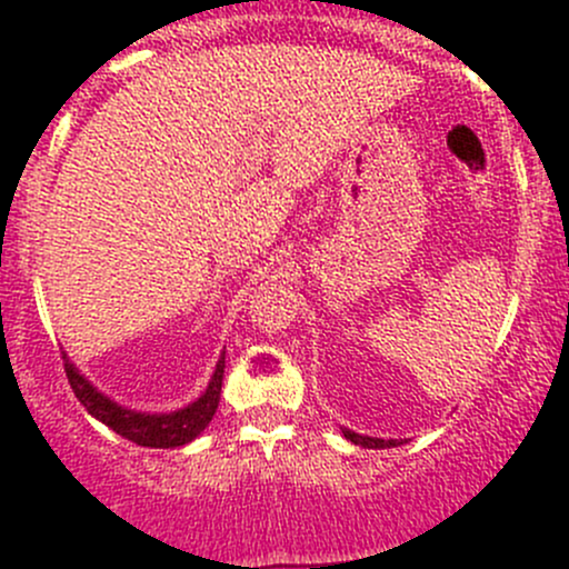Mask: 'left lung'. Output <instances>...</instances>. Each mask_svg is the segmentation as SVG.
Returning <instances> with one entry per match:
<instances>
[{"label": "left lung", "instance_id": "obj_1", "mask_svg": "<svg viewBox=\"0 0 569 569\" xmlns=\"http://www.w3.org/2000/svg\"><path fill=\"white\" fill-rule=\"evenodd\" d=\"M342 432H345V438H348V441L359 443V447H365V449H389V447H400V443H402V441H395V438H391V441H383V438L359 436V432H353V430H342Z\"/></svg>", "mask_w": 569, "mask_h": 569}]
</instances>
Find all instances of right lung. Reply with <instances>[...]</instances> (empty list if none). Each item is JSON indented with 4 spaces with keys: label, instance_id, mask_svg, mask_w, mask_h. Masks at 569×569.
I'll use <instances>...</instances> for the list:
<instances>
[{
    "label": "right lung",
    "instance_id": "right-lung-1",
    "mask_svg": "<svg viewBox=\"0 0 569 569\" xmlns=\"http://www.w3.org/2000/svg\"><path fill=\"white\" fill-rule=\"evenodd\" d=\"M66 359V356H62ZM66 375L68 383L73 389V395L79 397L81 406L87 408L98 421L111 427L117 436L128 438V441L139 443V447L150 449H174L183 447V443L194 441L199 432L210 425L216 408H219V395H221V378H224V356L216 365L213 378H210L208 389L199 400L191 402V406L180 408V411L172 413H139L128 411V408L117 406L114 400L103 397L90 380L84 378L73 365L66 359Z\"/></svg>",
    "mask_w": 569,
    "mask_h": 569
}]
</instances>
